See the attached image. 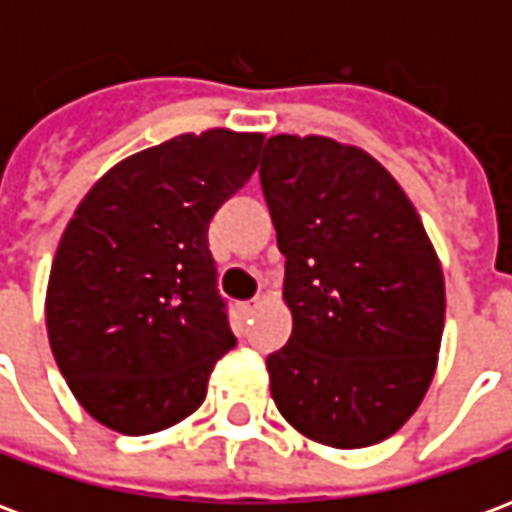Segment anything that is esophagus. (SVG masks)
Instances as JSON below:
<instances>
[{
    "label": "esophagus",
    "mask_w": 512,
    "mask_h": 512,
    "mask_svg": "<svg viewBox=\"0 0 512 512\" xmlns=\"http://www.w3.org/2000/svg\"><path fill=\"white\" fill-rule=\"evenodd\" d=\"M257 304H260V299H252V301H244V304H238V312H241V315H252V312H255V307Z\"/></svg>",
    "instance_id": "esophagus-1"
}]
</instances>
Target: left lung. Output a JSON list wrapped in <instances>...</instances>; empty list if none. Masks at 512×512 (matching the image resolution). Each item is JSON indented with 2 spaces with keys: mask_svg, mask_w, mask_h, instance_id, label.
Instances as JSON below:
<instances>
[{
  "mask_svg": "<svg viewBox=\"0 0 512 512\" xmlns=\"http://www.w3.org/2000/svg\"><path fill=\"white\" fill-rule=\"evenodd\" d=\"M260 183L285 255L288 345L266 359L279 414L356 450L403 428L444 332V274L417 208L362 147L271 136Z\"/></svg>",
  "mask_w": 512,
  "mask_h": 512,
  "instance_id": "8db88e82",
  "label": "left lung"
}]
</instances>
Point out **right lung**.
<instances>
[{
    "label": "right lung",
    "instance_id": "1",
    "mask_svg": "<svg viewBox=\"0 0 512 512\" xmlns=\"http://www.w3.org/2000/svg\"><path fill=\"white\" fill-rule=\"evenodd\" d=\"M263 139L230 128L172 136L115 164L73 211L51 263L46 329L95 422L145 436L202 406L235 345L208 224L252 178Z\"/></svg>",
    "mask_w": 512,
    "mask_h": 512
}]
</instances>
